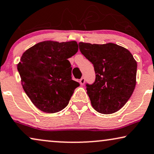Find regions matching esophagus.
I'll list each match as a JSON object with an SVG mask.
<instances>
[{
  "label": "esophagus",
  "mask_w": 154,
  "mask_h": 154,
  "mask_svg": "<svg viewBox=\"0 0 154 154\" xmlns=\"http://www.w3.org/2000/svg\"><path fill=\"white\" fill-rule=\"evenodd\" d=\"M85 77H82V78H81L80 79H79V83H80L81 85H83L84 84H85Z\"/></svg>",
  "instance_id": "esophagus-1"
}]
</instances>
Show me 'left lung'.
<instances>
[{"instance_id": "1", "label": "left lung", "mask_w": 154, "mask_h": 154, "mask_svg": "<svg viewBox=\"0 0 154 154\" xmlns=\"http://www.w3.org/2000/svg\"><path fill=\"white\" fill-rule=\"evenodd\" d=\"M82 54L94 65L95 81L86 84L91 105L98 112H116L125 106L136 85L137 64L128 49L109 43L80 42Z\"/></svg>"}]
</instances>
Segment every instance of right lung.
<instances>
[{
    "mask_svg": "<svg viewBox=\"0 0 154 154\" xmlns=\"http://www.w3.org/2000/svg\"><path fill=\"white\" fill-rule=\"evenodd\" d=\"M77 51L78 44L75 41H46L22 54L17 65L22 87L42 111L54 113L64 109L79 86L72 79V67L67 60Z\"/></svg>",
    "mask_w": 154,
    "mask_h": 154,
    "instance_id": "add662e5",
    "label": "right lung"
}]
</instances>
